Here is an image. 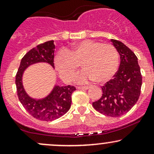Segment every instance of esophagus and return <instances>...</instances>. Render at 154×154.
I'll list each match as a JSON object with an SVG mask.
<instances>
[{
  "mask_svg": "<svg viewBox=\"0 0 154 154\" xmlns=\"http://www.w3.org/2000/svg\"><path fill=\"white\" fill-rule=\"evenodd\" d=\"M89 88V86H78L77 87V88L79 90H88Z\"/></svg>",
  "mask_w": 154,
  "mask_h": 154,
  "instance_id": "obj_1",
  "label": "esophagus"
}]
</instances>
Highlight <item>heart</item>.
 <instances>
[{"label":"heart","instance_id":"b5f03b06","mask_svg":"<svg viewBox=\"0 0 154 154\" xmlns=\"http://www.w3.org/2000/svg\"><path fill=\"white\" fill-rule=\"evenodd\" d=\"M54 64L60 77L65 81L73 78L81 64L84 71L76 77V80L85 82L94 79L98 83L106 82L116 72L119 53L111 44L86 40L75 43L67 52H59L55 57Z\"/></svg>","mask_w":154,"mask_h":154}]
</instances>
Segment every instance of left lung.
Listing matches in <instances>:
<instances>
[{"mask_svg":"<svg viewBox=\"0 0 154 154\" xmlns=\"http://www.w3.org/2000/svg\"><path fill=\"white\" fill-rule=\"evenodd\" d=\"M120 56L118 71L102 87V96L93 103L96 111L103 115L117 117L126 114L137 103L140 95L142 75L137 58L123 43L111 39Z\"/></svg>","mask_w":154,"mask_h":154,"instance_id":"left-lung-1","label":"left lung"}]
</instances>
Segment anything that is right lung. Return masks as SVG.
<instances>
[{
    "instance_id": "add662e5",
    "label": "right lung",
    "mask_w": 154,
    "mask_h": 154,
    "mask_svg": "<svg viewBox=\"0 0 154 154\" xmlns=\"http://www.w3.org/2000/svg\"><path fill=\"white\" fill-rule=\"evenodd\" d=\"M54 40L45 42L31 49L21 60L16 75L17 95L26 111L35 119L41 121H53L62 116L69 110L72 94L75 87L72 85H56L51 93L43 99L36 100L29 96L22 85L23 72L28 66L38 62H46L54 68Z\"/></svg>"
}]
</instances>
